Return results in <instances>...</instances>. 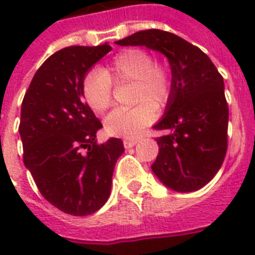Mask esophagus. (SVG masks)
Returning a JSON list of instances; mask_svg holds the SVG:
<instances>
[{"instance_id": "1", "label": "esophagus", "mask_w": 255, "mask_h": 255, "mask_svg": "<svg viewBox=\"0 0 255 255\" xmlns=\"http://www.w3.org/2000/svg\"><path fill=\"white\" fill-rule=\"evenodd\" d=\"M139 143V139H124L123 144L126 148H132L133 145Z\"/></svg>"}]
</instances>
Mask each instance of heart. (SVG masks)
I'll return each mask as SVG.
<instances>
[{
  "instance_id": "obj_1",
  "label": "heart",
  "mask_w": 255,
  "mask_h": 255,
  "mask_svg": "<svg viewBox=\"0 0 255 255\" xmlns=\"http://www.w3.org/2000/svg\"><path fill=\"white\" fill-rule=\"evenodd\" d=\"M112 82L133 85L131 108H118L104 120L110 135L132 137L153 120L152 108L159 111L167 106L170 95V77L163 65L155 63L143 49H126L107 67L92 70L82 83L85 102L92 111L102 114L111 106Z\"/></svg>"
}]
</instances>
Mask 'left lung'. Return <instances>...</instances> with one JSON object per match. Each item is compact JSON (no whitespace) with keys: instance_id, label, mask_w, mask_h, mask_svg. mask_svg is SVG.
I'll return each mask as SVG.
<instances>
[{"instance_id":"left-lung-1","label":"left lung","mask_w":255,"mask_h":255,"mask_svg":"<svg viewBox=\"0 0 255 255\" xmlns=\"http://www.w3.org/2000/svg\"><path fill=\"white\" fill-rule=\"evenodd\" d=\"M145 46L167 57L172 73L170 95L155 129L159 155L151 165L164 185L176 192L205 186L221 168L228 149L229 108L224 78L205 53L163 30H141L115 42Z\"/></svg>"}]
</instances>
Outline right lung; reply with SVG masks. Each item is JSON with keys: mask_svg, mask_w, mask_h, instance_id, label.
I'll list each match as a JSON object with an SVG mask.
<instances>
[{"mask_svg": "<svg viewBox=\"0 0 255 255\" xmlns=\"http://www.w3.org/2000/svg\"><path fill=\"white\" fill-rule=\"evenodd\" d=\"M110 51L104 43L54 53L38 69L22 102L18 131L25 167L42 196L71 216H88L106 204L124 152L116 137L96 144L103 126L82 94L90 69Z\"/></svg>", "mask_w": 255, "mask_h": 255, "instance_id": "1", "label": "right lung"}]
</instances>
